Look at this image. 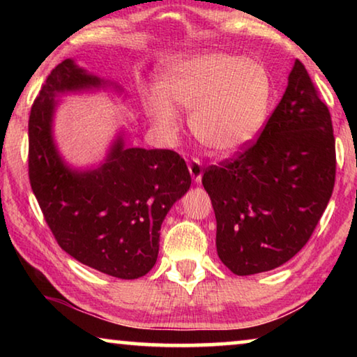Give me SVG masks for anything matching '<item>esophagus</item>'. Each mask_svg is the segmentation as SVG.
<instances>
[{
    "label": "esophagus",
    "mask_w": 357,
    "mask_h": 357,
    "mask_svg": "<svg viewBox=\"0 0 357 357\" xmlns=\"http://www.w3.org/2000/svg\"><path fill=\"white\" fill-rule=\"evenodd\" d=\"M189 172H190V176L192 179L195 181V183H202V176H203V167L200 164V160L198 159H193L189 162Z\"/></svg>",
    "instance_id": "esophagus-1"
}]
</instances>
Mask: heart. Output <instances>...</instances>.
Segmentation results:
<instances>
[{
	"instance_id": "b5f03b06",
	"label": "heart",
	"mask_w": 357,
	"mask_h": 357,
	"mask_svg": "<svg viewBox=\"0 0 357 357\" xmlns=\"http://www.w3.org/2000/svg\"><path fill=\"white\" fill-rule=\"evenodd\" d=\"M273 91V78L261 61L206 50L168 63L160 88L148 89L144 105L167 138L181 129L179 107L190 112V130L203 146L233 154L259 134Z\"/></svg>"
}]
</instances>
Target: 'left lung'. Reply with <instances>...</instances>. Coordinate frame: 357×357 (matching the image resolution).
<instances>
[{
	"mask_svg": "<svg viewBox=\"0 0 357 357\" xmlns=\"http://www.w3.org/2000/svg\"><path fill=\"white\" fill-rule=\"evenodd\" d=\"M202 183L215 213L217 255L233 274L279 268L307 244L334 190L335 138L299 59L258 140L206 168Z\"/></svg>",
	"mask_w": 357,
	"mask_h": 357,
	"instance_id": "left-lung-1",
	"label": "left lung"
}]
</instances>
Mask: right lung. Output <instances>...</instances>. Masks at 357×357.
<instances>
[{"mask_svg":"<svg viewBox=\"0 0 357 357\" xmlns=\"http://www.w3.org/2000/svg\"><path fill=\"white\" fill-rule=\"evenodd\" d=\"M113 86L64 59L47 77L29 113V183L56 243L77 261L118 279L148 274L159 253L160 227L189 190L183 157L170 149L113 142L99 167L74 170L53 140L59 94Z\"/></svg>","mask_w":357,"mask_h":357,"instance_id":"right-lung-1","label":"right lung"}]
</instances>
